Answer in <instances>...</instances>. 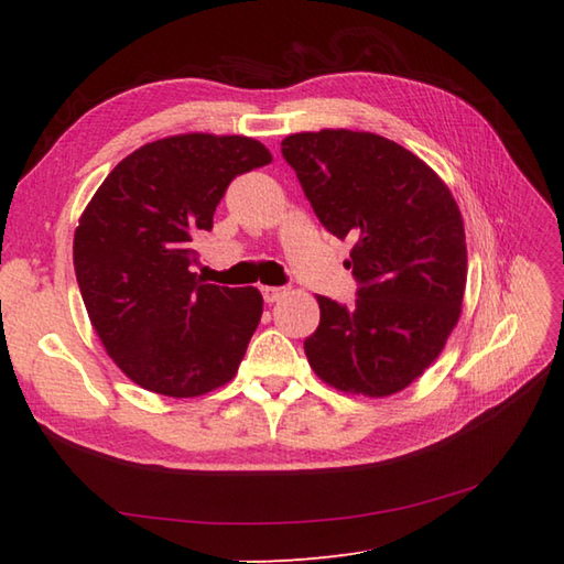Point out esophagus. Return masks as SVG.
I'll use <instances>...</instances> for the list:
<instances>
[{
  "label": "esophagus",
  "mask_w": 564,
  "mask_h": 564,
  "mask_svg": "<svg viewBox=\"0 0 564 564\" xmlns=\"http://www.w3.org/2000/svg\"><path fill=\"white\" fill-rule=\"evenodd\" d=\"M261 295H263V301H267V303H275L285 295V289H273V285H263Z\"/></svg>",
  "instance_id": "1"
}]
</instances>
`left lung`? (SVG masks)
Segmentation results:
<instances>
[{
  "label": "left lung",
  "mask_w": 564,
  "mask_h": 564,
  "mask_svg": "<svg viewBox=\"0 0 564 564\" xmlns=\"http://www.w3.org/2000/svg\"><path fill=\"white\" fill-rule=\"evenodd\" d=\"M319 223L354 239L358 297L317 295L305 339L315 373L341 392L388 398L436 361L458 325L467 249L458 203L414 152L364 130L325 128L281 142Z\"/></svg>",
  "instance_id": "obj_1"
}]
</instances>
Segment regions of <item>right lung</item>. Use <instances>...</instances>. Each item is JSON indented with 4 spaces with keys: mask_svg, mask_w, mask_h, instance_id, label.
I'll return each mask as SVG.
<instances>
[{
    "mask_svg": "<svg viewBox=\"0 0 564 564\" xmlns=\"http://www.w3.org/2000/svg\"><path fill=\"white\" fill-rule=\"evenodd\" d=\"M271 162L254 138L184 133L148 142L104 178L75 230V273L91 327L123 373L166 398L223 388L242 364L263 297L191 271L237 174Z\"/></svg>",
    "mask_w": 564,
    "mask_h": 564,
    "instance_id": "right-lung-1",
    "label": "right lung"
}]
</instances>
